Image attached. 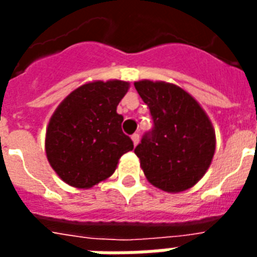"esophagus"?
<instances>
[{"label":"esophagus","mask_w":257,"mask_h":257,"mask_svg":"<svg viewBox=\"0 0 257 257\" xmlns=\"http://www.w3.org/2000/svg\"><path fill=\"white\" fill-rule=\"evenodd\" d=\"M139 140H140L139 135H138V134H134V135H132V142H134V145H135V146L139 145Z\"/></svg>","instance_id":"esophagus-1"}]
</instances>
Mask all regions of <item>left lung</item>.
<instances>
[{
    "label": "left lung",
    "instance_id": "left-lung-1",
    "mask_svg": "<svg viewBox=\"0 0 257 257\" xmlns=\"http://www.w3.org/2000/svg\"><path fill=\"white\" fill-rule=\"evenodd\" d=\"M149 106L154 128L135 149L146 178L157 189H191L209 168L216 149L213 125L189 92L164 81L135 82Z\"/></svg>",
    "mask_w": 257,
    "mask_h": 257
}]
</instances>
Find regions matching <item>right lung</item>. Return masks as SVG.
Returning a JSON list of instances; mask_svg holds the SVG:
<instances>
[{"instance_id": "right-lung-1", "label": "right lung", "mask_w": 257, "mask_h": 257, "mask_svg": "<svg viewBox=\"0 0 257 257\" xmlns=\"http://www.w3.org/2000/svg\"><path fill=\"white\" fill-rule=\"evenodd\" d=\"M129 89L119 79L93 81L64 97L49 119L45 151L64 183L90 189L110 178L122 154L134 150L123 134L118 103Z\"/></svg>"}]
</instances>
